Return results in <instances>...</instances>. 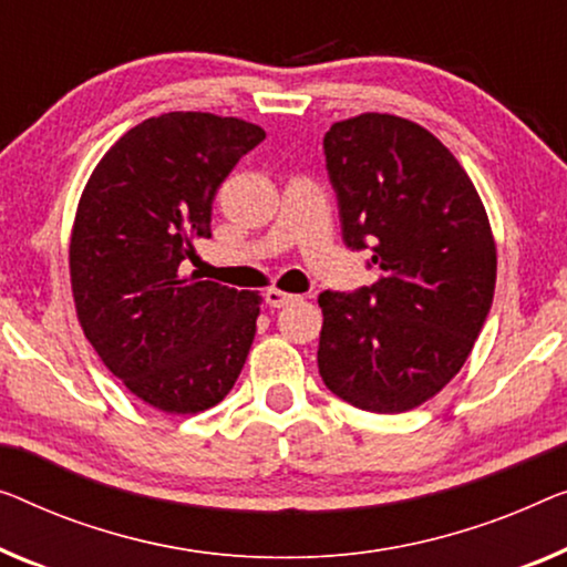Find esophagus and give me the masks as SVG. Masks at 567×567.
I'll use <instances>...</instances> for the list:
<instances>
[{"label":"esophagus","mask_w":567,"mask_h":567,"mask_svg":"<svg viewBox=\"0 0 567 567\" xmlns=\"http://www.w3.org/2000/svg\"><path fill=\"white\" fill-rule=\"evenodd\" d=\"M265 300H267L269 308H285L287 302L298 300V295L285 292V290H277V287H269V290L265 292Z\"/></svg>","instance_id":"obj_1"}]
</instances>
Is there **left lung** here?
I'll use <instances>...</instances> for the list:
<instances>
[{
  "label": "left lung",
  "mask_w": 567,
  "mask_h": 567,
  "mask_svg": "<svg viewBox=\"0 0 567 567\" xmlns=\"http://www.w3.org/2000/svg\"><path fill=\"white\" fill-rule=\"evenodd\" d=\"M346 247L371 251L374 285L320 292L318 371L367 412H408L466 364L496 285V247L471 177L441 140L392 114L323 137Z\"/></svg>",
  "instance_id": "obj_1"
}]
</instances>
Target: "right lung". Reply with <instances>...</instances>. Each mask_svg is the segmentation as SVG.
I'll return each mask as SVG.
<instances>
[{
    "label": "right lung",
    "mask_w": 567,
    "mask_h": 567,
    "mask_svg": "<svg viewBox=\"0 0 567 567\" xmlns=\"http://www.w3.org/2000/svg\"><path fill=\"white\" fill-rule=\"evenodd\" d=\"M261 140L234 116H152L101 157L81 196L68 255L75 312L106 369L155 410L214 408L247 361L259 295L177 269L210 236L218 185Z\"/></svg>",
    "instance_id": "right-lung-1"
}]
</instances>
